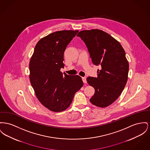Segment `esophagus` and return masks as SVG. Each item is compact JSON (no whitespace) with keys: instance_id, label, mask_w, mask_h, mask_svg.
<instances>
[{"instance_id":"esophagus-1","label":"esophagus","mask_w":150,"mask_h":150,"mask_svg":"<svg viewBox=\"0 0 150 150\" xmlns=\"http://www.w3.org/2000/svg\"><path fill=\"white\" fill-rule=\"evenodd\" d=\"M82 80H83V81L84 82V83H87V80H86V77H82Z\"/></svg>"}]
</instances>
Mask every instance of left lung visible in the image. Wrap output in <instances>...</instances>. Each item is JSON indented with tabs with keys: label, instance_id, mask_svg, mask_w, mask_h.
I'll return each instance as SVG.
<instances>
[{
	"label": "left lung",
	"instance_id": "left-lung-1",
	"mask_svg": "<svg viewBox=\"0 0 150 150\" xmlns=\"http://www.w3.org/2000/svg\"><path fill=\"white\" fill-rule=\"evenodd\" d=\"M77 36L86 45L92 63L101 66L97 78H87L95 90L90 101L100 108L110 105L120 96L127 81L129 65L125 52L118 41L101 30H82Z\"/></svg>",
	"mask_w": 150,
	"mask_h": 150
}]
</instances>
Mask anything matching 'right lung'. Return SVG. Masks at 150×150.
Returning <instances> with one entry per match:
<instances>
[{
	"label": "right lung",
	"mask_w": 150,
	"mask_h": 150,
	"mask_svg": "<svg viewBox=\"0 0 150 150\" xmlns=\"http://www.w3.org/2000/svg\"><path fill=\"white\" fill-rule=\"evenodd\" d=\"M78 30H61L41 38L29 63V79L40 103L55 112L66 110L83 86L78 75L62 74L63 55Z\"/></svg>",
	"instance_id": "right-lung-1"
}]
</instances>
